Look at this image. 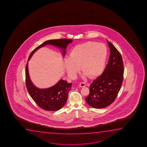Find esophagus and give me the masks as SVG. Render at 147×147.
I'll return each instance as SVG.
<instances>
[{
	"instance_id": "esophagus-1",
	"label": "esophagus",
	"mask_w": 147,
	"mask_h": 147,
	"mask_svg": "<svg viewBox=\"0 0 147 147\" xmlns=\"http://www.w3.org/2000/svg\"><path fill=\"white\" fill-rule=\"evenodd\" d=\"M85 86H86L85 83L81 82L79 84V87H84Z\"/></svg>"
}]
</instances>
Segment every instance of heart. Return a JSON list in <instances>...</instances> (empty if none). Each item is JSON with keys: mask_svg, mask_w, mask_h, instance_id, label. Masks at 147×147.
Instances as JSON below:
<instances>
[{"mask_svg": "<svg viewBox=\"0 0 147 147\" xmlns=\"http://www.w3.org/2000/svg\"><path fill=\"white\" fill-rule=\"evenodd\" d=\"M107 50L102 43L88 42L75 46L70 57L65 59L67 72L71 77L76 76L81 69L90 78H95L102 73L107 60Z\"/></svg>", "mask_w": 147, "mask_h": 147, "instance_id": "heart-1", "label": "heart"}]
</instances>
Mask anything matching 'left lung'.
Masks as SVG:
<instances>
[{"label":"left lung","mask_w":147,"mask_h":147,"mask_svg":"<svg viewBox=\"0 0 147 147\" xmlns=\"http://www.w3.org/2000/svg\"><path fill=\"white\" fill-rule=\"evenodd\" d=\"M111 50L109 62L102 75L89 87L86 102L95 109L105 108L115 101L122 84L124 72L123 59L116 48L107 40Z\"/></svg>","instance_id":"left-lung-1"}]
</instances>
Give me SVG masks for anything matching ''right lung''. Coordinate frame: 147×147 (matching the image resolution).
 <instances>
[{"label":"right lung","instance_id":"right-lung-1","mask_svg":"<svg viewBox=\"0 0 147 147\" xmlns=\"http://www.w3.org/2000/svg\"><path fill=\"white\" fill-rule=\"evenodd\" d=\"M72 42V40L67 38L47 40L30 53L28 62L35 52L48 45H52L61 49L62 55L64 57L66 54L67 47ZM28 62L26 67V88L29 94L36 105L45 111H54L60 109L67 102L69 91L70 90L72 84L61 79L56 84L51 87L48 88H38L32 83L30 80L28 73Z\"/></svg>","mask_w":147,"mask_h":147}]
</instances>
